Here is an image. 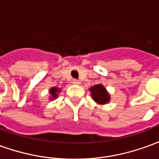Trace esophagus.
<instances>
[{
	"label": "esophagus",
	"instance_id": "1",
	"mask_svg": "<svg viewBox=\"0 0 159 159\" xmlns=\"http://www.w3.org/2000/svg\"><path fill=\"white\" fill-rule=\"evenodd\" d=\"M72 83L73 84H75V85H79L80 83V81L79 80H76V79H73L72 80Z\"/></svg>",
	"mask_w": 159,
	"mask_h": 159
}]
</instances>
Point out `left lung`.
Masks as SVG:
<instances>
[{"instance_id": "1", "label": "left lung", "mask_w": 159, "mask_h": 159, "mask_svg": "<svg viewBox=\"0 0 159 159\" xmlns=\"http://www.w3.org/2000/svg\"><path fill=\"white\" fill-rule=\"evenodd\" d=\"M91 96L96 103L105 105L110 101V94L102 84H96L89 89Z\"/></svg>"}]
</instances>
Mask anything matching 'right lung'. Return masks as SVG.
I'll return each mask as SVG.
<instances>
[{
  "instance_id": "1",
  "label": "right lung",
  "mask_w": 159,
  "mask_h": 159,
  "mask_svg": "<svg viewBox=\"0 0 159 159\" xmlns=\"http://www.w3.org/2000/svg\"><path fill=\"white\" fill-rule=\"evenodd\" d=\"M60 92V89H58V88H56V87H53L52 89H50L49 90V93L51 94V97H50V100H55L56 98L58 97V93Z\"/></svg>"
}]
</instances>
